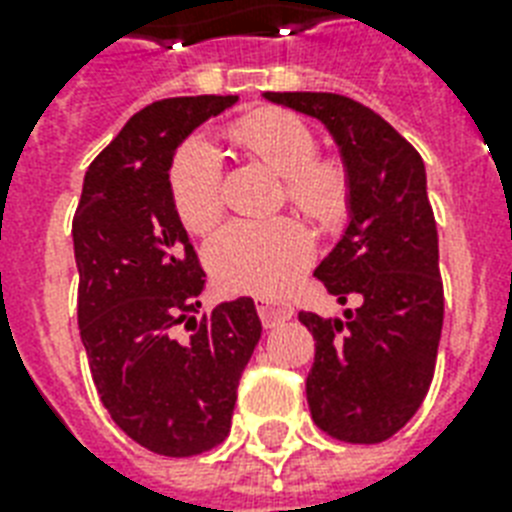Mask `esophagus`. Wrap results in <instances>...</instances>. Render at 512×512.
I'll return each instance as SVG.
<instances>
[{
    "mask_svg": "<svg viewBox=\"0 0 512 512\" xmlns=\"http://www.w3.org/2000/svg\"><path fill=\"white\" fill-rule=\"evenodd\" d=\"M257 313H260V321L265 327H276L281 321L292 319L295 308L289 303H281V300H271V297H257Z\"/></svg>",
    "mask_w": 512,
    "mask_h": 512,
    "instance_id": "obj_1",
    "label": "esophagus"
}]
</instances>
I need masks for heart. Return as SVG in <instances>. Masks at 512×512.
Listing matches in <instances>:
<instances>
[{"instance_id":"obj_1","label":"heart","mask_w":512,"mask_h":512,"mask_svg":"<svg viewBox=\"0 0 512 512\" xmlns=\"http://www.w3.org/2000/svg\"><path fill=\"white\" fill-rule=\"evenodd\" d=\"M252 159L284 177L287 199L316 220H335L345 207L348 175L335 159H316L319 140L300 116L263 108L241 116L228 130ZM170 193L177 217L188 231L204 233L223 215V170L215 148L191 140L180 148L170 170ZM311 233L292 217L236 220L209 244V265L225 289L249 295H281L308 268Z\"/></svg>"}]
</instances>
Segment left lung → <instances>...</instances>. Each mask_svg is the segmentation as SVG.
I'll use <instances>...</instances> for the list:
<instances>
[{"mask_svg":"<svg viewBox=\"0 0 512 512\" xmlns=\"http://www.w3.org/2000/svg\"><path fill=\"white\" fill-rule=\"evenodd\" d=\"M319 119L348 172L350 223L316 268L345 319L300 311L316 340L305 393L313 422L348 444H380L428 396L444 327L438 231L422 156L372 108L335 92H265Z\"/></svg>","mask_w":512,"mask_h":512,"instance_id":"8db88e82","label":"left lung"}]
</instances>
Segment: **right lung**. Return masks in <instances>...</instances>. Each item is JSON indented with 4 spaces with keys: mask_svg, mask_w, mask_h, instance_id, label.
<instances>
[{
    "mask_svg": "<svg viewBox=\"0 0 512 512\" xmlns=\"http://www.w3.org/2000/svg\"><path fill=\"white\" fill-rule=\"evenodd\" d=\"M236 100L167 98L138 111L90 164L71 228L92 382L111 420L164 457L223 444L263 335L252 297L196 319L204 271L170 193L177 146Z\"/></svg>",
    "mask_w": 512,
    "mask_h": 512,
    "instance_id": "right-lung-1",
    "label": "right lung"
}]
</instances>
